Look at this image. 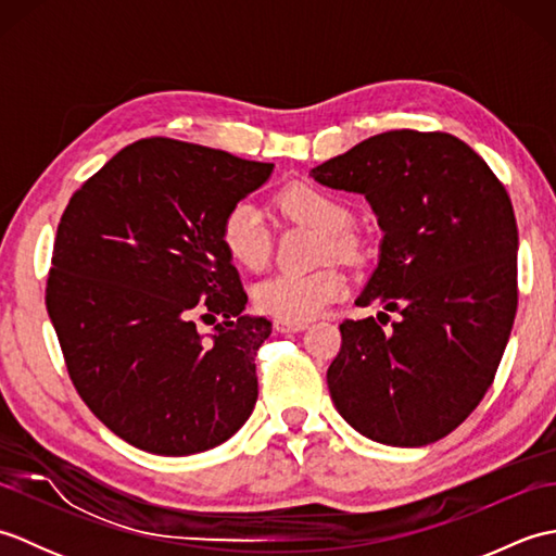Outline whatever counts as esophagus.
Segmentation results:
<instances>
[{
	"instance_id": "34e87169",
	"label": "esophagus",
	"mask_w": 556,
	"mask_h": 556,
	"mask_svg": "<svg viewBox=\"0 0 556 556\" xmlns=\"http://www.w3.org/2000/svg\"><path fill=\"white\" fill-rule=\"evenodd\" d=\"M308 327V323H289V320H275V329L281 334H289V332H303V329Z\"/></svg>"
}]
</instances>
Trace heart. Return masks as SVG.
Segmentation results:
<instances>
[{"mask_svg": "<svg viewBox=\"0 0 556 556\" xmlns=\"http://www.w3.org/2000/svg\"><path fill=\"white\" fill-rule=\"evenodd\" d=\"M281 215L323 231V255H351L356 241L349 233L351 210L339 195L313 184H291L275 198ZM219 243L236 267L257 271L269 255V233L265 217L251 200L233 203L219 222ZM346 277L334 267L315 271H281L260 281L253 303L260 313L289 323H308L329 303L344 296Z\"/></svg>", "mask_w": 556, "mask_h": 556, "instance_id": "1", "label": "heart"}]
</instances>
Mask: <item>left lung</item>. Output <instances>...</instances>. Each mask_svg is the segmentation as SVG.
<instances>
[{
    "label": "left lung",
    "mask_w": 556,
    "mask_h": 556,
    "mask_svg": "<svg viewBox=\"0 0 556 556\" xmlns=\"http://www.w3.org/2000/svg\"><path fill=\"white\" fill-rule=\"evenodd\" d=\"M361 193L382 229L380 263L327 370L337 410L389 446H425L464 422L509 341L518 229L509 193L473 148L442 131H387L311 172ZM387 312H399L390 326Z\"/></svg>",
    "instance_id": "8db88e82"
}]
</instances>
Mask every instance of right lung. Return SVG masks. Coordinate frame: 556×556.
<instances>
[{"mask_svg": "<svg viewBox=\"0 0 556 556\" xmlns=\"http://www.w3.org/2000/svg\"><path fill=\"white\" fill-rule=\"evenodd\" d=\"M275 164L143 138L92 174L56 227L47 313L76 392L124 442L160 456L219 446L257 401L255 353L219 222ZM198 319L215 324L205 338Z\"/></svg>", "mask_w": 556, "mask_h": 556, "instance_id": "add662e5", "label": "right lung"}]
</instances>
